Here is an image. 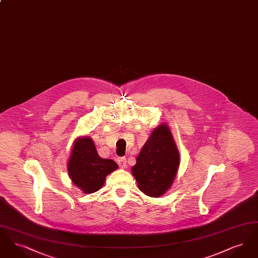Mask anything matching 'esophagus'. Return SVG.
<instances>
[{"label": "esophagus", "instance_id": "esophagus-1", "mask_svg": "<svg viewBox=\"0 0 258 258\" xmlns=\"http://www.w3.org/2000/svg\"><path fill=\"white\" fill-rule=\"evenodd\" d=\"M118 164L121 168H125L126 167V159L123 157V158H119L118 159Z\"/></svg>", "mask_w": 258, "mask_h": 258}]
</instances>
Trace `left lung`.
Wrapping results in <instances>:
<instances>
[{
  "mask_svg": "<svg viewBox=\"0 0 258 258\" xmlns=\"http://www.w3.org/2000/svg\"><path fill=\"white\" fill-rule=\"evenodd\" d=\"M180 154L169 126L160 123L149 136L132 167L139 189L150 197L163 196L175 180Z\"/></svg>",
  "mask_w": 258,
  "mask_h": 258,
  "instance_id": "8db88e82",
  "label": "left lung"
}]
</instances>
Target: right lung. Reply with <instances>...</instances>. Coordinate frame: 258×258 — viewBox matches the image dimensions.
Here are the masks:
<instances>
[{
  "label": "right lung",
  "mask_w": 258,
  "mask_h": 258,
  "mask_svg": "<svg viewBox=\"0 0 258 258\" xmlns=\"http://www.w3.org/2000/svg\"><path fill=\"white\" fill-rule=\"evenodd\" d=\"M67 166L73 183L86 195L98 191L103 186L106 176L118 169L114 160L98 156L95 143L89 136L74 140Z\"/></svg>",
  "instance_id": "1"
}]
</instances>
